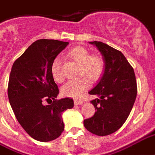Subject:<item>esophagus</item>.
Returning <instances> with one entry per match:
<instances>
[{"instance_id": "esophagus-1", "label": "esophagus", "mask_w": 155, "mask_h": 155, "mask_svg": "<svg viewBox=\"0 0 155 155\" xmlns=\"http://www.w3.org/2000/svg\"><path fill=\"white\" fill-rule=\"evenodd\" d=\"M83 104V101H79V100H74V104L75 105H82Z\"/></svg>"}]
</instances>
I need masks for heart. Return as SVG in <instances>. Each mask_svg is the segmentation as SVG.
Instances as JSON below:
<instances>
[{
  "instance_id": "1",
  "label": "heart",
  "mask_w": 155,
  "mask_h": 155,
  "mask_svg": "<svg viewBox=\"0 0 155 155\" xmlns=\"http://www.w3.org/2000/svg\"><path fill=\"white\" fill-rule=\"evenodd\" d=\"M68 55L81 64L80 75H86L92 82L101 78L104 71V61L103 58L97 54H91L87 48L76 46L68 52ZM62 60L60 57L54 58L51 64V73L54 81L61 83L64 81L62 74ZM87 78H81L70 80L61 88V94L66 97L79 98L85 91L88 89L90 82Z\"/></svg>"
}]
</instances>
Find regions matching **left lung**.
Here are the masks:
<instances>
[{
    "label": "left lung",
    "instance_id": "obj_1",
    "mask_svg": "<svg viewBox=\"0 0 155 155\" xmlns=\"http://www.w3.org/2000/svg\"><path fill=\"white\" fill-rule=\"evenodd\" d=\"M104 56V71L90 95L98 96L91 102L96 109L85 119L87 131L100 137L115 132L123 126L131 113L137 94L134 70L121 51L101 41H90Z\"/></svg>",
    "mask_w": 155,
    "mask_h": 155
}]
</instances>
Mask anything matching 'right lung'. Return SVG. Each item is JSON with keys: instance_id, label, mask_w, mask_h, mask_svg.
<instances>
[{"instance_id": "1", "label": "right lung", "mask_w": 155, "mask_h": 155, "mask_svg": "<svg viewBox=\"0 0 155 155\" xmlns=\"http://www.w3.org/2000/svg\"><path fill=\"white\" fill-rule=\"evenodd\" d=\"M68 45L58 40L36 41L11 68L10 104L22 127L38 141L47 142L60 137L64 129L63 112L73 107V99H55L60 91L51 73L53 60ZM45 101L48 104L44 105Z\"/></svg>"}]
</instances>
